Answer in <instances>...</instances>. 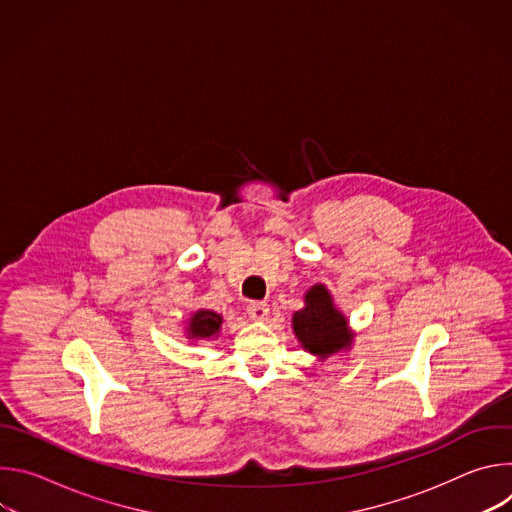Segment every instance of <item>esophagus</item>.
<instances>
[{"label":"esophagus","instance_id":"34e87169","mask_svg":"<svg viewBox=\"0 0 512 512\" xmlns=\"http://www.w3.org/2000/svg\"><path fill=\"white\" fill-rule=\"evenodd\" d=\"M247 314H249V318L255 320V322H263V320H267V316H269V306H267L265 302H249Z\"/></svg>","mask_w":512,"mask_h":512}]
</instances>
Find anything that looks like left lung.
<instances>
[{"label": "left lung", "instance_id": "left-lung-1", "mask_svg": "<svg viewBox=\"0 0 512 512\" xmlns=\"http://www.w3.org/2000/svg\"><path fill=\"white\" fill-rule=\"evenodd\" d=\"M291 326L302 348L320 360L346 352L354 342L348 318L336 308L324 283H316L306 291L304 308L291 318Z\"/></svg>", "mask_w": 512, "mask_h": 512}]
</instances>
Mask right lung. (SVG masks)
I'll return each mask as SVG.
<instances>
[{"label": "right lung", "instance_id": "obj_1", "mask_svg": "<svg viewBox=\"0 0 512 512\" xmlns=\"http://www.w3.org/2000/svg\"><path fill=\"white\" fill-rule=\"evenodd\" d=\"M223 316L216 314L212 310H204L198 308L192 312V316L188 318V324L184 328V334L190 342H198V340H212L218 334H221L223 328Z\"/></svg>", "mask_w": 512, "mask_h": 512}]
</instances>
